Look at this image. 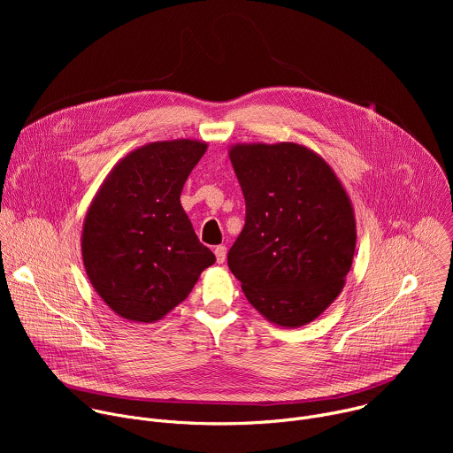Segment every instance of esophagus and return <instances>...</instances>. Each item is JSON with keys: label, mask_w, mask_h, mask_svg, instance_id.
I'll use <instances>...</instances> for the list:
<instances>
[{"label": "esophagus", "mask_w": 453, "mask_h": 453, "mask_svg": "<svg viewBox=\"0 0 453 453\" xmlns=\"http://www.w3.org/2000/svg\"><path fill=\"white\" fill-rule=\"evenodd\" d=\"M215 256H217V264H224L226 262V256H227L226 245H217L215 247Z\"/></svg>", "instance_id": "1"}]
</instances>
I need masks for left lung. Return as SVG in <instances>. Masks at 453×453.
<instances>
[{
    "label": "left lung",
    "instance_id": "left-lung-1",
    "mask_svg": "<svg viewBox=\"0 0 453 453\" xmlns=\"http://www.w3.org/2000/svg\"><path fill=\"white\" fill-rule=\"evenodd\" d=\"M229 159L245 199V226L227 265L269 322L299 328L342 292L357 222L334 168L294 143H234Z\"/></svg>",
    "mask_w": 453,
    "mask_h": 453
}]
</instances>
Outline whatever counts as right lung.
<instances>
[{
    "mask_svg": "<svg viewBox=\"0 0 453 453\" xmlns=\"http://www.w3.org/2000/svg\"><path fill=\"white\" fill-rule=\"evenodd\" d=\"M206 142L147 143L100 184L82 226V262L102 301L121 319L156 322L182 303L215 254L180 206Z\"/></svg>",
    "mask_w": 453,
    "mask_h": 453,
    "instance_id": "add662e5",
    "label": "right lung"
}]
</instances>
